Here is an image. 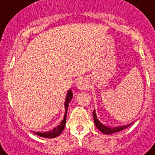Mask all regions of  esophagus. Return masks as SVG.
<instances>
[{
  "label": "esophagus",
  "mask_w": 155,
  "mask_h": 155,
  "mask_svg": "<svg viewBox=\"0 0 155 155\" xmlns=\"http://www.w3.org/2000/svg\"><path fill=\"white\" fill-rule=\"evenodd\" d=\"M76 87L79 90H85L88 86V81H87V78L81 76V77L78 78L76 79Z\"/></svg>",
  "instance_id": "obj_1"
}]
</instances>
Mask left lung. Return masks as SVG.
Returning <instances> with one entry per match:
<instances>
[{
	"instance_id": "1",
	"label": "left lung",
	"mask_w": 155,
	"mask_h": 155,
	"mask_svg": "<svg viewBox=\"0 0 155 155\" xmlns=\"http://www.w3.org/2000/svg\"><path fill=\"white\" fill-rule=\"evenodd\" d=\"M137 113V108L114 112L112 109L107 107L106 112L94 109L93 117L95 126L101 132L104 134H112L123 130L134 124Z\"/></svg>"
}]
</instances>
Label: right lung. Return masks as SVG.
<instances>
[{
    "label": "right lung",
    "instance_id": "right-lung-1",
    "mask_svg": "<svg viewBox=\"0 0 155 155\" xmlns=\"http://www.w3.org/2000/svg\"><path fill=\"white\" fill-rule=\"evenodd\" d=\"M73 96V90L70 87L67 91L64 97L61 99L57 109L53 113L54 115H51L46 122L42 124V125L33 127L31 132L45 138H54L58 137L64 129L68 106Z\"/></svg>",
    "mask_w": 155,
    "mask_h": 155
}]
</instances>
